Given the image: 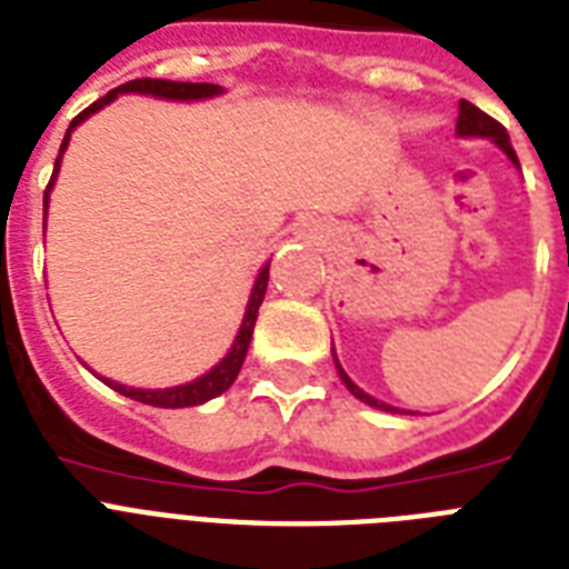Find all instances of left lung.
<instances>
[{
    "instance_id": "8db88e82",
    "label": "left lung",
    "mask_w": 569,
    "mask_h": 569,
    "mask_svg": "<svg viewBox=\"0 0 569 569\" xmlns=\"http://www.w3.org/2000/svg\"><path fill=\"white\" fill-rule=\"evenodd\" d=\"M456 131H459L461 137H491V140L497 142V146H500V149L511 157V163H517V154H515V149H511L509 131H506V128H502V124L497 122V119L488 117V113H485V110H479L477 104H470V101H465V99L459 101V122H456ZM336 368H339L341 382H345V386H348L350 395L359 397V400H362V403L377 406V409H386V412H395V409H391V406L380 403V400H373V397H371V395H365V391L359 389V386H353V380H350L348 373L341 371L339 359H336Z\"/></svg>"
}]
</instances>
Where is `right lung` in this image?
Instances as JSON below:
<instances>
[{
  "label": "right lung",
  "instance_id": "1",
  "mask_svg": "<svg viewBox=\"0 0 569 569\" xmlns=\"http://www.w3.org/2000/svg\"><path fill=\"white\" fill-rule=\"evenodd\" d=\"M117 92H149V96H160V99H180V101H189V99H207V96H216L221 92V87L216 84H189V81H166V78H133V81H124L119 84L117 90H110L108 96H101L99 101H92L90 108L81 110L67 128V137L60 142V154L67 149L69 142V133L76 128L78 122H84L90 113H96L99 108H104L108 101L117 99ZM60 154L54 160V174H58V166H60ZM52 180H49V187H46V196H43V207L49 204V189H52ZM266 289H269V262H266V269L260 271L257 277V283H253V292L251 300H248V312H244V321L239 327V336L233 341V348L228 350V357L221 359L210 373L204 377H198V380L187 382V386H174V389H160V391H146V389H128V386H119V382H110V389H117L119 395L131 397L137 403H149V406H160V409H183V406H198L204 403V400H212V397H219L221 391L230 389V382L237 380L239 368L244 362V353H248V345H251V332L253 325H257V312H260V303L266 298Z\"/></svg>",
  "mask_w": 569,
  "mask_h": 569
}]
</instances>
